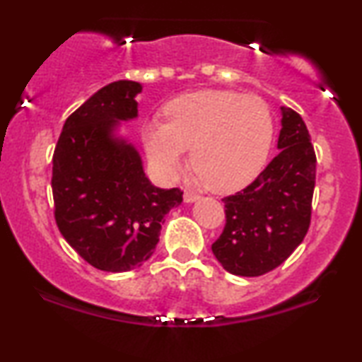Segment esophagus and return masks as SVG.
Returning a JSON list of instances; mask_svg holds the SVG:
<instances>
[{
    "label": "esophagus",
    "mask_w": 362,
    "mask_h": 362,
    "mask_svg": "<svg viewBox=\"0 0 362 362\" xmlns=\"http://www.w3.org/2000/svg\"><path fill=\"white\" fill-rule=\"evenodd\" d=\"M199 194H196V192H192V191H186L185 192V202H194V201H197L199 199Z\"/></svg>",
    "instance_id": "esophagus-1"
}]
</instances>
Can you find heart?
I'll return each instance as SVG.
<instances>
[{
	"label": "heart",
	"instance_id": "1",
	"mask_svg": "<svg viewBox=\"0 0 362 362\" xmlns=\"http://www.w3.org/2000/svg\"><path fill=\"white\" fill-rule=\"evenodd\" d=\"M168 122L151 118L141 128L148 160L163 181L191 161L212 189H240L259 175L274 140V117L264 98L232 90H197L166 105Z\"/></svg>",
	"mask_w": 362,
	"mask_h": 362
}]
</instances>
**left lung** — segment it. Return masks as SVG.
Listing matches in <instances>:
<instances>
[{"instance_id":"8db88e82","label":"left lung","mask_w":362,"mask_h":362,"mask_svg":"<svg viewBox=\"0 0 362 362\" xmlns=\"http://www.w3.org/2000/svg\"><path fill=\"white\" fill-rule=\"evenodd\" d=\"M280 153L245 189L224 197L226 226L212 252L232 275L260 276L284 264L311 221L316 155L303 118L281 107Z\"/></svg>"}]
</instances>
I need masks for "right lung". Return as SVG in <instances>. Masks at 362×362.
Returning <instances> with one entry per match:
<instances>
[{"label":"right lung","instance_id":"1","mask_svg":"<svg viewBox=\"0 0 362 362\" xmlns=\"http://www.w3.org/2000/svg\"><path fill=\"white\" fill-rule=\"evenodd\" d=\"M141 86L102 87L64 123L52 156L56 224L69 245L103 272H130L153 255L163 217L182 202L180 187L153 186L140 153L117 138L118 122L138 115Z\"/></svg>","mask_w":362,"mask_h":362}]
</instances>
